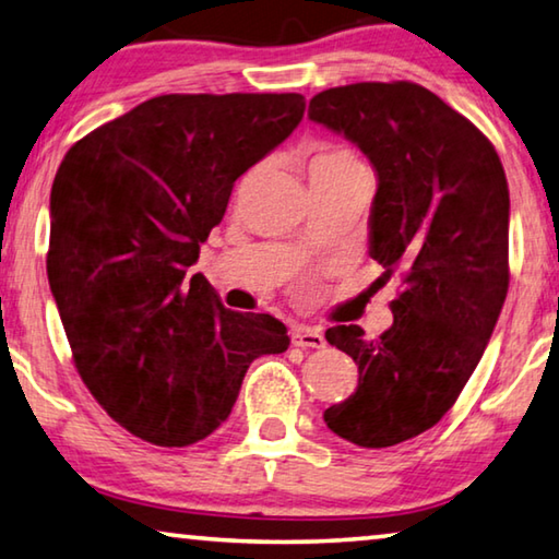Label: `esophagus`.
Masks as SVG:
<instances>
[{
  "mask_svg": "<svg viewBox=\"0 0 559 559\" xmlns=\"http://www.w3.org/2000/svg\"><path fill=\"white\" fill-rule=\"evenodd\" d=\"M290 343L298 345V348H323L325 338L321 331H316V328L296 325L294 331H290Z\"/></svg>",
  "mask_w": 559,
  "mask_h": 559,
  "instance_id": "34e87169",
  "label": "esophagus"
}]
</instances>
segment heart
I'll return each mask as SVG.
<instances>
[{"mask_svg": "<svg viewBox=\"0 0 559 559\" xmlns=\"http://www.w3.org/2000/svg\"><path fill=\"white\" fill-rule=\"evenodd\" d=\"M358 162L356 154L348 152V148L335 146V144H318L313 148V158H311V168H325V166H343V164H353Z\"/></svg>", "mask_w": 559, "mask_h": 559, "instance_id": "1", "label": "heart"}]
</instances>
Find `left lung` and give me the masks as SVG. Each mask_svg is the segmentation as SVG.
Instances as JSON below:
<instances>
[{
  "mask_svg": "<svg viewBox=\"0 0 559 559\" xmlns=\"http://www.w3.org/2000/svg\"><path fill=\"white\" fill-rule=\"evenodd\" d=\"M308 117L373 164L370 255L380 278L403 281L378 338L360 325L325 331L356 360L358 388L323 420L360 448H391L455 405L498 323L510 286L508 179L490 139L420 84L325 88Z\"/></svg>",
  "mask_w": 559,
  "mask_h": 559,
  "instance_id": "1",
  "label": "left lung"
}]
</instances>
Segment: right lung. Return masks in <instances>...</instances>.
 Wrapping results in <instances>:
<instances>
[{
    "label": "right lung",
    "instance_id": "1",
    "mask_svg": "<svg viewBox=\"0 0 559 559\" xmlns=\"http://www.w3.org/2000/svg\"><path fill=\"white\" fill-rule=\"evenodd\" d=\"M300 94H164L69 148L47 276L88 393L131 436L186 448L228 415L251 362L288 348L189 269L234 183L304 119Z\"/></svg>",
    "mask_w": 559,
    "mask_h": 559
}]
</instances>
